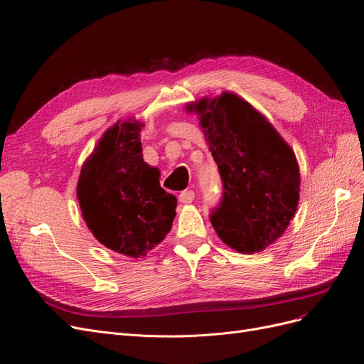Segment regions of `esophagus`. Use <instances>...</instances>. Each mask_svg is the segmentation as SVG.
Segmentation results:
<instances>
[{"label":"esophagus","instance_id":"esophagus-1","mask_svg":"<svg viewBox=\"0 0 364 364\" xmlns=\"http://www.w3.org/2000/svg\"><path fill=\"white\" fill-rule=\"evenodd\" d=\"M195 199V192L193 191H183L178 195V201L183 204H191Z\"/></svg>","mask_w":364,"mask_h":364}]
</instances>
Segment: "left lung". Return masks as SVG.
<instances>
[{
  "mask_svg": "<svg viewBox=\"0 0 364 364\" xmlns=\"http://www.w3.org/2000/svg\"><path fill=\"white\" fill-rule=\"evenodd\" d=\"M195 112L224 186L210 222L232 250L260 252L295 216L301 184L295 154L264 116L234 93L204 98Z\"/></svg>",
  "mask_w": 364,
  "mask_h": 364,
  "instance_id": "8db88e82",
  "label": "left lung"
}]
</instances>
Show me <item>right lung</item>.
I'll use <instances>...</instances> for the list:
<instances>
[{"label":"right lung","mask_w":364,"mask_h":364,"mask_svg":"<svg viewBox=\"0 0 364 364\" xmlns=\"http://www.w3.org/2000/svg\"><path fill=\"white\" fill-rule=\"evenodd\" d=\"M119 122L104 133L85 161L77 196L93 236L107 248L139 259L171 231L177 198L160 186L159 169L142 159L144 124Z\"/></svg>","instance_id":"1"}]
</instances>
